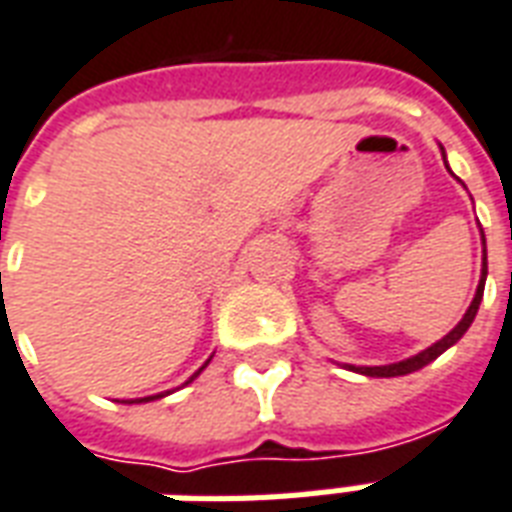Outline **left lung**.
<instances>
[{
    "label": "left lung",
    "mask_w": 512,
    "mask_h": 512,
    "mask_svg": "<svg viewBox=\"0 0 512 512\" xmlns=\"http://www.w3.org/2000/svg\"><path fill=\"white\" fill-rule=\"evenodd\" d=\"M442 149V146H439ZM442 160H445V168H448V157H445V149H442ZM450 170V168H448ZM480 241H483V266H480V282L478 290H475V298H472V304L464 312V317L458 320V325L450 333H445L439 342H434L426 350H420L418 355H410V358H404V361L396 363H385V366H352V363H344V369H350V372L366 374V377H404V374H412L423 369V366H429L431 361H437L439 355L445 350H450L453 344L469 331V325L475 320V314L480 309V301H483V287H486V276H488V255H486V236H483V230H480Z\"/></svg>",
    "instance_id": "left-lung-1"
}]
</instances>
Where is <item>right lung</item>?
I'll use <instances>...</instances> for the list:
<instances>
[{
  "instance_id": "add662e5",
  "label": "right lung",
  "mask_w": 512,
  "mask_h": 512,
  "mask_svg": "<svg viewBox=\"0 0 512 512\" xmlns=\"http://www.w3.org/2000/svg\"><path fill=\"white\" fill-rule=\"evenodd\" d=\"M208 361H211V358H208ZM208 361H206V363H203V366H200L198 372L192 374V377H189V380H187V382H184V385H189V382L195 380V377H198V374H200V372H203V369H206V366H208ZM168 393H173V391H165V393H154V396H143V399H130V401H127V404H143V401H154V399H162V396H168Z\"/></svg>"
}]
</instances>
